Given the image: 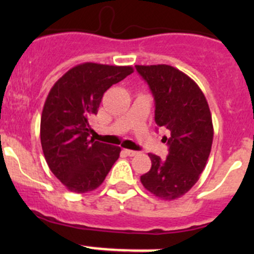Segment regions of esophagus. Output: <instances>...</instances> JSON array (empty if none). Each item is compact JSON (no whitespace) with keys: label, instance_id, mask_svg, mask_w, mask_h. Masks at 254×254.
<instances>
[{"label":"esophagus","instance_id":"esophagus-1","mask_svg":"<svg viewBox=\"0 0 254 254\" xmlns=\"http://www.w3.org/2000/svg\"><path fill=\"white\" fill-rule=\"evenodd\" d=\"M124 151H125V153H127V156H130V157L137 155V151H132V150H124Z\"/></svg>","mask_w":254,"mask_h":254}]
</instances>
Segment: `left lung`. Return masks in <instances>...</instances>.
Here are the masks:
<instances>
[{
  "label": "left lung",
  "mask_w": 254,
  "mask_h": 254,
  "mask_svg": "<svg viewBox=\"0 0 254 254\" xmlns=\"http://www.w3.org/2000/svg\"><path fill=\"white\" fill-rule=\"evenodd\" d=\"M155 98V122L170 137L166 160L148 153L151 170L141 176L142 186L163 200L190 190L205 168L214 127L205 96L186 73L170 65H136Z\"/></svg>",
  "instance_id": "8db88e82"
}]
</instances>
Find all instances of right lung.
Segmentation results:
<instances>
[{
  "mask_svg": "<svg viewBox=\"0 0 254 254\" xmlns=\"http://www.w3.org/2000/svg\"><path fill=\"white\" fill-rule=\"evenodd\" d=\"M134 72L131 66L84 63L70 68L49 92L40 141L54 176L73 193L98 188L122 148L89 137V118L97 114L104 92Z\"/></svg>",
  "mask_w": 254,
  "mask_h": 254,
  "instance_id": "add662e5",
  "label": "right lung"
}]
</instances>
